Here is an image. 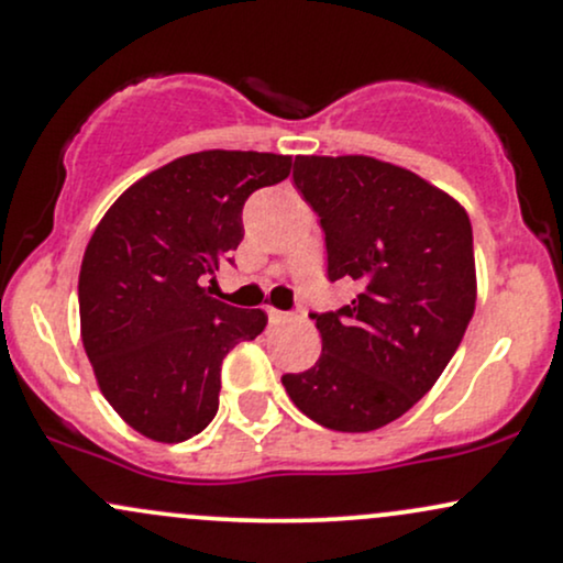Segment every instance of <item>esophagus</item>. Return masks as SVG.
<instances>
[{
  "instance_id": "obj_1",
  "label": "esophagus",
  "mask_w": 563,
  "mask_h": 563,
  "mask_svg": "<svg viewBox=\"0 0 563 563\" xmlns=\"http://www.w3.org/2000/svg\"><path fill=\"white\" fill-rule=\"evenodd\" d=\"M267 318L269 322H286L290 314L283 312V309H275V307H267Z\"/></svg>"
}]
</instances>
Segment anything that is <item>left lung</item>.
I'll use <instances>...</instances> for the list:
<instances>
[{
	"instance_id": "obj_1",
	"label": "left lung",
	"mask_w": 563,
	"mask_h": 563,
	"mask_svg": "<svg viewBox=\"0 0 563 563\" xmlns=\"http://www.w3.org/2000/svg\"><path fill=\"white\" fill-rule=\"evenodd\" d=\"M294 185L325 232L328 280L357 294L318 322L322 354L283 386L333 431H376L423 397L476 303L474 232L448 192L367 156H296Z\"/></svg>"
}]
</instances>
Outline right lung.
Instances as JSON below:
<instances>
[{
    "label": "right lung",
    "mask_w": 563,
    "mask_h": 563,
    "mask_svg": "<svg viewBox=\"0 0 563 563\" xmlns=\"http://www.w3.org/2000/svg\"><path fill=\"white\" fill-rule=\"evenodd\" d=\"M290 156L203 151L134 183L102 217L79 273L81 341L97 384L156 442L200 434L219 410L222 360L267 325L203 288L243 241V206L283 183Z\"/></svg>",
    "instance_id": "add662e5"
}]
</instances>
